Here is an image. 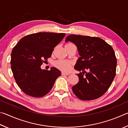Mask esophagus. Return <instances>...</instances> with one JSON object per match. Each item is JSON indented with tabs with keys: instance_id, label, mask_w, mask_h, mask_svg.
Segmentation results:
<instances>
[{
	"instance_id": "34e87169",
	"label": "esophagus",
	"mask_w": 128,
	"mask_h": 128,
	"mask_svg": "<svg viewBox=\"0 0 128 128\" xmlns=\"http://www.w3.org/2000/svg\"><path fill=\"white\" fill-rule=\"evenodd\" d=\"M62 75H70V73H66V72H62Z\"/></svg>"
}]
</instances>
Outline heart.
I'll return each mask as SVG.
<instances>
[{
  "mask_svg": "<svg viewBox=\"0 0 128 128\" xmlns=\"http://www.w3.org/2000/svg\"><path fill=\"white\" fill-rule=\"evenodd\" d=\"M55 65L60 70L68 72L71 68V63L68 60H60L55 62Z\"/></svg>",
  "mask_w": 128,
  "mask_h": 128,
  "instance_id": "b5f03b06",
  "label": "heart"
}]
</instances>
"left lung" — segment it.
<instances>
[{"label":"left lung","instance_id":"obj_1","mask_svg":"<svg viewBox=\"0 0 128 128\" xmlns=\"http://www.w3.org/2000/svg\"><path fill=\"white\" fill-rule=\"evenodd\" d=\"M65 42L74 43L80 56L74 68L82 72L77 74L79 81L72 87L73 92L83 100L101 97L116 75L117 60L112 47L100 38L88 36L70 35Z\"/></svg>","mask_w":128,"mask_h":128}]
</instances>
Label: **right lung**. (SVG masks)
Instances as JSON below:
<instances>
[{
	"label": "right lung",
	"mask_w": 128,
	"mask_h": 128,
	"mask_svg": "<svg viewBox=\"0 0 128 128\" xmlns=\"http://www.w3.org/2000/svg\"><path fill=\"white\" fill-rule=\"evenodd\" d=\"M64 33L38 32L25 36L13 48L11 69L17 84L24 92L33 97L46 95L61 72L56 68L42 70L44 60L51 57L54 48L62 41Z\"/></svg>",
	"instance_id": "add662e5"
}]
</instances>
